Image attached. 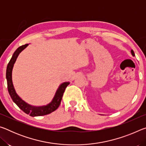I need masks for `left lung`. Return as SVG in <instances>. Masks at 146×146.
Segmentation results:
<instances>
[{"mask_svg":"<svg viewBox=\"0 0 146 146\" xmlns=\"http://www.w3.org/2000/svg\"><path fill=\"white\" fill-rule=\"evenodd\" d=\"M131 55L133 56H135V53H134V51H133V50H131Z\"/></svg>","mask_w":146,"mask_h":146,"instance_id":"8db88e82","label":"left lung"}]
</instances>
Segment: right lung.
<instances>
[{
  "label": "right lung",
  "mask_w": 146,
  "mask_h": 146,
  "mask_svg": "<svg viewBox=\"0 0 146 146\" xmlns=\"http://www.w3.org/2000/svg\"><path fill=\"white\" fill-rule=\"evenodd\" d=\"M28 45L29 44H27L25 45L20 46L19 48H17V50L14 52L13 56H12L11 60H9L8 66H7L6 80L7 84H8V92L13 102L26 114L29 115L31 117L46 115L53 112L54 111H55L59 107L62 98L64 91H65L66 87L70 84V82H64L59 86L51 102L48 104L47 105L41 106H32L22 99L18 95V94L17 93L15 90L13 80H12V71H13L14 64L15 63V61L19 55Z\"/></svg>",
  "instance_id": "obj_1"
}]
</instances>
